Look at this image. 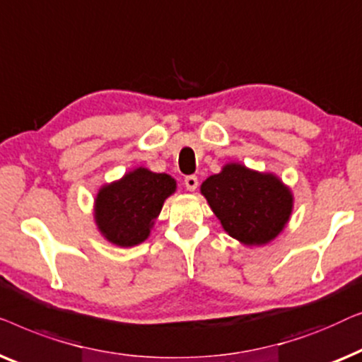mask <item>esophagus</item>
Segmentation results:
<instances>
[{
  "label": "esophagus",
  "mask_w": 362,
  "mask_h": 362,
  "mask_svg": "<svg viewBox=\"0 0 362 362\" xmlns=\"http://www.w3.org/2000/svg\"><path fill=\"white\" fill-rule=\"evenodd\" d=\"M185 187H187V190H190V192H195L197 190V187H198V179L195 175H188V177H185Z\"/></svg>",
  "instance_id": "obj_1"
}]
</instances>
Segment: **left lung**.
<instances>
[{"label": "left lung", "instance_id": "8db88e82", "mask_svg": "<svg viewBox=\"0 0 362 362\" xmlns=\"http://www.w3.org/2000/svg\"><path fill=\"white\" fill-rule=\"evenodd\" d=\"M200 190L223 230L246 246L271 243L292 215V192L279 177L236 162L208 177Z\"/></svg>", "mask_w": 362, "mask_h": 362}]
</instances>
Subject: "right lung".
<instances>
[{
  "instance_id": "1",
  "label": "right lung",
  "mask_w": 362,
  "mask_h": 362,
  "mask_svg": "<svg viewBox=\"0 0 362 362\" xmlns=\"http://www.w3.org/2000/svg\"><path fill=\"white\" fill-rule=\"evenodd\" d=\"M175 188L177 183L170 175L137 167L123 179L100 188L95 198L96 226L116 246H136L149 238L165 198Z\"/></svg>"
}]
</instances>
